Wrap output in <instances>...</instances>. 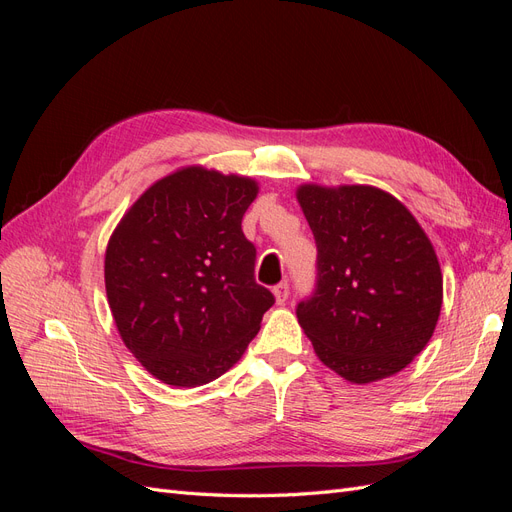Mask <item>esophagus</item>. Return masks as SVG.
<instances>
[{"label": "esophagus", "instance_id": "obj_1", "mask_svg": "<svg viewBox=\"0 0 512 512\" xmlns=\"http://www.w3.org/2000/svg\"><path fill=\"white\" fill-rule=\"evenodd\" d=\"M273 292H275V301L280 303V305H284V303L288 301V294H290V284H288V282L277 284V286L273 288Z\"/></svg>", "mask_w": 512, "mask_h": 512}]
</instances>
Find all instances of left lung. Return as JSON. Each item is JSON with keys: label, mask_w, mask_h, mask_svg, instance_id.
Segmentation results:
<instances>
[{"label": "left lung", "mask_w": 512, "mask_h": 512, "mask_svg": "<svg viewBox=\"0 0 512 512\" xmlns=\"http://www.w3.org/2000/svg\"><path fill=\"white\" fill-rule=\"evenodd\" d=\"M316 239V286L297 318L318 359L367 384L404 369L436 329L438 256L414 215L369 185H301Z\"/></svg>", "instance_id": "8db88e82"}]
</instances>
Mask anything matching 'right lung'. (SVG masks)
<instances>
[{
	"label": "right lung",
	"instance_id": "1",
	"mask_svg": "<svg viewBox=\"0 0 512 512\" xmlns=\"http://www.w3.org/2000/svg\"><path fill=\"white\" fill-rule=\"evenodd\" d=\"M256 181L200 166L156 181L106 247V297L123 344L170 386L207 384L235 365L275 303L256 284L241 220Z\"/></svg>",
	"mask_w": 512,
	"mask_h": 512
}]
</instances>
